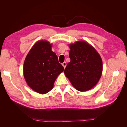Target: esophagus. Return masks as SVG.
Returning a JSON list of instances; mask_svg holds the SVG:
<instances>
[{
  "mask_svg": "<svg viewBox=\"0 0 127 127\" xmlns=\"http://www.w3.org/2000/svg\"><path fill=\"white\" fill-rule=\"evenodd\" d=\"M66 62H64L63 64H62V65L63 66V67H64V68H65V67H66Z\"/></svg>",
  "mask_w": 127,
  "mask_h": 127,
  "instance_id": "1",
  "label": "esophagus"
}]
</instances>
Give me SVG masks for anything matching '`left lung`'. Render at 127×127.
<instances>
[{
    "label": "left lung",
    "instance_id": "left-lung-1",
    "mask_svg": "<svg viewBox=\"0 0 127 127\" xmlns=\"http://www.w3.org/2000/svg\"><path fill=\"white\" fill-rule=\"evenodd\" d=\"M70 61L64 73L72 86L80 92L93 88L102 73V60L95 48L84 41L69 44Z\"/></svg>",
    "mask_w": 127,
    "mask_h": 127
}]
</instances>
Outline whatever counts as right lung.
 <instances>
[{
  "mask_svg": "<svg viewBox=\"0 0 127 127\" xmlns=\"http://www.w3.org/2000/svg\"><path fill=\"white\" fill-rule=\"evenodd\" d=\"M51 47L47 41H37L30 50L24 63L23 74L27 84L41 94L52 89L58 76L64 70Z\"/></svg>",
  "mask_w": 127,
  "mask_h": 127,
  "instance_id": "right-lung-1",
  "label": "right lung"
}]
</instances>
